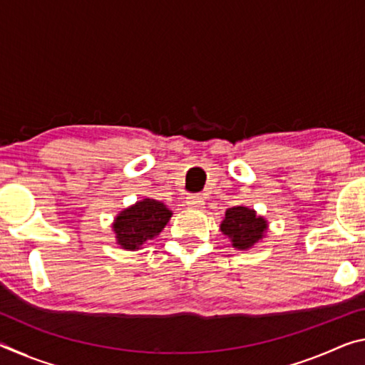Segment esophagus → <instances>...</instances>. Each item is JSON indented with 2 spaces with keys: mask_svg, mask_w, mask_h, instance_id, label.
I'll return each mask as SVG.
<instances>
[{
  "mask_svg": "<svg viewBox=\"0 0 365 365\" xmlns=\"http://www.w3.org/2000/svg\"><path fill=\"white\" fill-rule=\"evenodd\" d=\"M202 205H205V200L201 195H191L187 197L188 207H202Z\"/></svg>",
  "mask_w": 365,
  "mask_h": 365,
  "instance_id": "obj_1",
  "label": "esophagus"
}]
</instances>
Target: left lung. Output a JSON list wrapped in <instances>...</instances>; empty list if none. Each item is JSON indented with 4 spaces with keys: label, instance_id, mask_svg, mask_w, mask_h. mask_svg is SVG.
I'll return each instance as SVG.
<instances>
[{
    "label": "left lung",
    "instance_id": "8db88e82",
    "mask_svg": "<svg viewBox=\"0 0 365 365\" xmlns=\"http://www.w3.org/2000/svg\"><path fill=\"white\" fill-rule=\"evenodd\" d=\"M267 220L262 215H257L255 209L235 206L225 211L220 232L230 238L233 248L245 251L261 242L267 232Z\"/></svg>",
    "mask_w": 365,
    "mask_h": 365
}]
</instances>
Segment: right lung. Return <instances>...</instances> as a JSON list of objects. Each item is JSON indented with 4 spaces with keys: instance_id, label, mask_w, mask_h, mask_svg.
<instances>
[{
    "instance_id": "right-lung-1",
    "label": "right lung",
    "mask_w": 365,
    "mask_h": 365,
    "mask_svg": "<svg viewBox=\"0 0 365 365\" xmlns=\"http://www.w3.org/2000/svg\"><path fill=\"white\" fill-rule=\"evenodd\" d=\"M172 217L164 202L145 197L133 206L123 209L113 224L117 245L127 251L140 250L146 242L163 232Z\"/></svg>"
}]
</instances>
